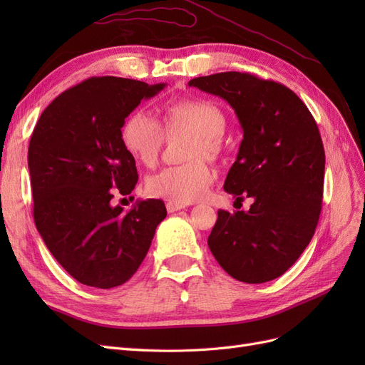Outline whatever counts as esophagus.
Listing matches in <instances>:
<instances>
[{"label":"esophagus","instance_id":"esophagus-1","mask_svg":"<svg viewBox=\"0 0 365 365\" xmlns=\"http://www.w3.org/2000/svg\"><path fill=\"white\" fill-rule=\"evenodd\" d=\"M165 208H168V212H169V213H175V212H178V210L185 208V204H180V202H172V201H169L168 204H165Z\"/></svg>","mask_w":365,"mask_h":365}]
</instances>
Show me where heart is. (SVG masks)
<instances>
[{
    "mask_svg": "<svg viewBox=\"0 0 365 365\" xmlns=\"http://www.w3.org/2000/svg\"><path fill=\"white\" fill-rule=\"evenodd\" d=\"M225 129L222 111L204 98H180L160 108L158 121L145 111L130 113L121 125V143L143 165L157 163L165 135L193 134L187 158L192 163L172 165L148 180L149 195L172 202H192L200 200L215 181V170L201 158L217 157L222 150L220 135Z\"/></svg>",
    "mask_w": 365,
    "mask_h": 365,
    "instance_id": "1",
    "label": "heart"
}]
</instances>
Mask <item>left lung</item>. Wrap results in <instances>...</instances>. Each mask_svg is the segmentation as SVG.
<instances>
[{
	"instance_id": "left-lung-1",
	"label": "left lung",
	"mask_w": 365,
	"mask_h": 365,
	"mask_svg": "<svg viewBox=\"0 0 365 365\" xmlns=\"http://www.w3.org/2000/svg\"><path fill=\"white\" fill-rule=\"evenodd\" d=\"M189 86L235 109L244 140L224 190L254 201L248 212L219 210L208 248L239 282L277 279L302 256L322 213L326 157L315 120L289 88L248 73L195 77Z\"/></svg>"
}]
</instances>
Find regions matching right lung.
<instances>
[{
	"instance_id": "obj_1",
	"label": "right lung",
	"mask_w": 365,
	"mask_h": 365,
	"mask_svg": "<svg viewBox=\"0 0 365 365\" xmlns=\"http://www.w3.org/2000/svg\"><path fill=\"white\" fill-rule=\"evenodd\" d=\"M164 86L91 77L54 98L33 130V217L53 257L82 284L109 289L126 283L168 215L161 200L137 201L128 213L111 205L115 192L129 195L138 181L121 125Z\"/></svg>"
}]
</instances>
